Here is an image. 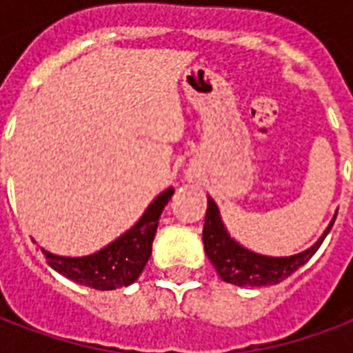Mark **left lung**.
I'll list each match as a JSON object with an SVG mask.
<instances>
[{
	"label": "left lung",
	"instance_id": "obj_1",
	"mask_svg": "<svg viewBox=\"0 0 353 353\" xmlns=\"http://www.w3.org/2000/svg\"><path fill=\"white\" fill-rule=\"evenodd\" d=\"M336 214L329 223L325 232L319 236V240L308 250L289 255V257H268V255H259V253L245 250L236 240H232L230 234L225 229L219 215V208L214 200L208 196L206 219H204V230H202V242H204V252L208 259L212 261L217 274L221 276L223 281L232 283V285H253V288H263V285H274L285 280L288 276L295 272L296 268L310 259L314 253L318 252L319 245L329 234L333 227Z\"/></svg>",
	"mask_w": 353,
	"mask_h": 353
}]
</instances>
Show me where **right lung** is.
<instances>
[{
	"mask_svg": "<svg viewBox=\"0 0 353 353\" xmlns=\"http://www.w3.org/2000/svg\"><path fill=\"white\" fill-rule=\"evenodd\" d=\"M172 194V187L162 191L130 230H126L111 244L101 248L100 252L87 257H60L41 248L43 255L50 268L81 285L100 291L126 288L138 280L143 266L151 257V245L159 227V219Z\"/></svg>",
	"mask_w": 353,
	"mask_h": 353,
	"instance_id": "add662e5",
	"label": "right lung"
}]
</instances>
